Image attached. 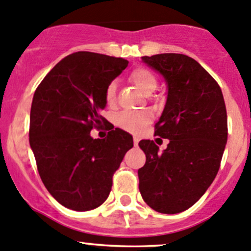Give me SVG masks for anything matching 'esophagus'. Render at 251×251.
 I'll return each mask as SVG.
<instances>
[{
  "label": "esophagus",
  "instance_id": "obj_1",
  "mask_svg": "<svg viewBox=\"0 0 251 251\" xmlns=\"http://www.w3.org/2000/svg\"><path fill=\"white\" fill-rule=\"evenodd\" d=\"M139 137H133V144L134 146H138V143H139Z\"/></svg>",
  "mask_w": 251,
  "mask_h": 251
}]
</instances>
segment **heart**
I'll return each instance as SVG.
<instances>
[{
	"mask_svg": "<svg viewBox=\"0 0 251 251\" xmlns=\"http://www.w3.org/2000/svg\"><path fill=\"white\" fill-rule=\"evenodd\" d=\"M129 80L146 96L153 93L154 89L157 88V79H155L154 74L146 68H135L129 73ZM116 81L109 82L106 87L105 99L107 103H112L116 99ZM151 120L152 114L150 112H138V113L123 112L117 116L116 124L125 131L131 132V133H139Z\"/></svg>",
	"mask_w": 251,
	"mask_h": 251,
	"instance_id": "obj_1",
	"label": "heart"
}]
</instances>
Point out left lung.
I'll return each instance as SVG.
<instances>
[{
  "label": "left lung",
  "instance_id": "8db88e82",
  "mask_svg": "<svg viewBox=\"0 0 251 251\" xmlns=\"http://www.w3.org/2000/svg\"><path fill=\"white\" fill-rule=\"evenodd\" d=\"M142 60L168 85L154 134L170 143L163 152L153 140L139 143L146 155L138 170L139 191L155 211L178 214L205 194L220 170L227 139L226 102L218 83L192 57L165 53Z\"/></svg>",
  "mask_w": 251,
  "mask_h": 251
}]
</instances>
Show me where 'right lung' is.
Returning <instances> with one entry per match:
<instances>
[{"label": "right lung", "instance_id": "add662e5", "mask_svg": "<svg viewBox=\"0 0 251 251\" xmlns=\"http://www.w3.org/2000/svg\"><path fill=\"white\" fill-rule=\"evenodd\" d=\"M128 61L92 51L66 56L34 93L29 143L46 189L60 204L75 211L96 209L107 200L112 177L132 135L112 128L105 139L91 131L107 123L105 91Z\"/></svg>", "mask_w": 251, "mask_h": 251}]
</instances>
